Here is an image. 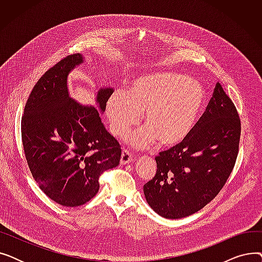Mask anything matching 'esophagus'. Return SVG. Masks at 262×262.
Listing matches in <instances>:
<instances>
[{"label":"esophagus","mask_w":262,"mask_h":262,"mask_svg":"<svg viewBox=\"0 0 262 262\" xmlns=\"http://www.w3.org/2000/svg\"><path fill=\"white\" fill-rule=\"evenodd\" d=\"M133 160V156L130 154V152H128L127 149H123L122 154H121V158H120V163L121 164H127Z\"/></svg>","instance_id":"1"}]
</instances>
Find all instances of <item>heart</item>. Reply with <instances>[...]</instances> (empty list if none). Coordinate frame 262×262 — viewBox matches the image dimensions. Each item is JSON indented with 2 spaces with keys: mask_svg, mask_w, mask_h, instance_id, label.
Listing matches in <instances>:
<instances>
[{
  "mask_svg": "<svg viewBox=\"0 0 262 262\" xmlns=\"http://www.w3.org/2000/svg\"><path fill=\"white\" fill-rule=\"evenodd\" d=\"M206 100L204 87L177 73H150L136 78L127 91L116 90L106 102L110 130L115 136L129 132L144 113L146 126L127 141L145 148L159 140L162 146L182 143L193 130Z\"/></svg>",
  "mask_w": 262,
  "mask_h": 262,
  "instance_id": "b5f03b06",
  "label": "heart"
}]
</instances>
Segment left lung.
<instances>
[{
	"instance_id": "1",
	"label": "left lung",
	"mask_w": 262,
	"mask_h": 262,
	"mask_svg": "<svg viewBox=\"0 0 262 262\" xmlns=\"http://www.w3.org/2000/svg\"><path fill=\"white\" fill-rule=\"evenodd\" d=\"M241 121L222 85L193 130L180 144L155 157V176L143 186L148 205L159 215L182 219L211 202L224 187L239 152Z\"/></svg>"
}]
</instances>
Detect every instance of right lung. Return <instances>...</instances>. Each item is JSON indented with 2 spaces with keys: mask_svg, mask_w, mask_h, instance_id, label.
Instances as JSON below:
<instances>
[{
  "mask_svg": "<svg viewBox=\"0 0 262 262\" xmlns=\"http://www.w3.org/2000/svg\"><path fill=\"white\" fill-rule=\"evenodd\" d=\"M68 55L39 78L21 121L25 158L34 180L54 202L77 207L98 193L99 178L120 163L121 145L104 127L94 107L69 96L68 75L84 62ZM112 88H101L96 102L105 112Z\"/></svg>",
  "mask_w": 262,
  "mask_h": 262,
  "instance_id": "right-lung-1",
  "label": "right lung"
}]
</instances>
